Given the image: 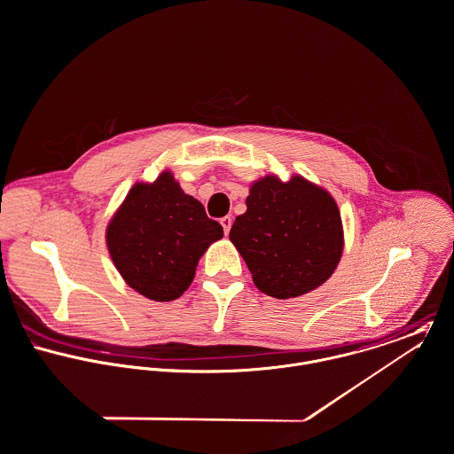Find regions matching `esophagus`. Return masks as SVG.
Segmentation results:
<instances>
[{
    "label": "esophagus",
    "mask_w": 454,
    "mask_h": 454,
    "mask_svg": "<svg viewBox=\"0 0 454 454\" xmlns=\"http://www.w3.org/2000/svg\"><path fill=\"white\" fill-rule=\"evenodd\" d=\"M231 223H233V219H231V215H224L223 219H221V226H223V230H224V235H228L230 233V228H231Z\"/></svg>",
    "instance_id": "34e87169"
}]
</instances>
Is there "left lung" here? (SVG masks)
I'll list each match as a JSON object with an SVG mask.
<instances>
[{"label":"left lung","instance_id":"8db88e82","mask_svg":"<svg viewBox=\"0 0 454 454\" xmlns=\"http://www.w3.org/2000/svg\"><path fill=\"white\" fill-rule=\"evenodd\" d=\"M247 210L230 230L260 291L293 298L321 286L342 254V221L335 200L301 179L254 182Z\"/></svg>","mask_w":454,"mask_h":454}]
</instances>
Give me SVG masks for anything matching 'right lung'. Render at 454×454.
<instances>
[{"mask_svg":"<svg viewBox=\"0 0 454 454\" xmlns=\"http://www.w3.org/2000/svg\"><path fill=\"white\" fill-rule=\"evenodd\" d=\"M223 237V226L185 194L172 174L137 184L106 230L110 256L140 294L170 301L192 282L200 256Z\"/></svg>","mask_w":454,"mask_h":454,"instance_id":"obj_1","label":"right lung"}]
</instances>
